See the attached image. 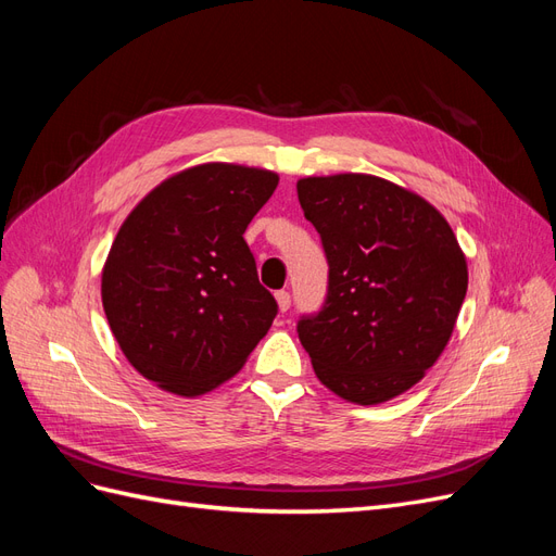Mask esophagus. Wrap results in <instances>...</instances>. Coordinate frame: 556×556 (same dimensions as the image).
Listing matches in <instances>:
<instances>
[{"label":"esophagus","instance_id":"1","mask_svg":"<svg viewBox=\"0 0 556 556\" xmlns=\"http://www.w3.org/2000/svg\"><path fill=\"white\" fill-rule=\"evenodd\" d=\"M276 304H278V308H280V313L288 311V308H290V304H292V296H290V292H285V290L276 292Z\"/></svg>","mask_w":556,"mask_h":556}]
</instances>
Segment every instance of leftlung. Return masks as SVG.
Segmentation results:
<instances>
[{
	"label": "left lung",
	"instance_id": "left-lung-1",
	"mask_svg": "<svg viewBox=\"0 0 556 556\" xmlns=\"http://www.w3.org/2000/svg\"><path fill=\"white\" fill-rule=\"evenodd\" d=\"M296 194L329 262L325 306L299 319V341L333 394L390 401L425 378L457 325V237L427 199L378 176H308Z\"/></svg>",
	"mask_w": 556,
	"mask_h": 556
}]
</instances>
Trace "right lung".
Wrapping results in <instances>:
<instances>
[{
  "label": "right lung",
  "mask_w": 556,
  "mask_h": 556,
  "mask_svg": "<svg viewBox=\"0 0 556 556\" xmlns=\"http://www.w3.org/2000/svg\"><path fill=\"white\" fill-rule=\"evenodd\" d=\"M278 174L208 162L150 190L102 271V304L127 362L162 390L201 396L237 376L278 313L245 227Z\"/></svg>",
  "instance_id": "right-lung-1"
}]
</instances>
